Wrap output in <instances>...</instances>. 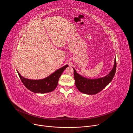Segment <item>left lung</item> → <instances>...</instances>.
<instances>
[{"label":"left lung","instance_id":"left-lung-1","mask_svg":"<svg viewBox=\"0 0 133 133\" xmlns=\"http://www.w3.org/2000/svg\"><path fill=\"white\" fill-rule=\"evenodd\" d=\"M75 85L79 91L87 95H95L102 91L112 81L116 69V58L111 71L104 77L90 79L83 76L73 67Z\"/></svg>","mask_w":133,"mask_h":133}]
</instances>
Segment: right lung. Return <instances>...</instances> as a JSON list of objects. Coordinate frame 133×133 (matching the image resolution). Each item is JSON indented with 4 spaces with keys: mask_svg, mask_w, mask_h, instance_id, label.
<instances>
[{
    "mask_svg": "<svg viewBox=\"0 0 133 133\" xmlns=\"http://www.w3.org/2000/svg\"><path fill=\"white\" fill-rule=\"evenodd\" d=\"M68 67L66 65L56 70L49 76L42 79H30L26 78L17 70L19 76L25 86L29 90L35 93H47L54 90L57 86L58 80L64 70Z\"/></svg>",
    "mask_w": 133,
    "mask_h": 133,
    "instance_id": "add662e5",
    "label": "right lung"
}]
</instances>
